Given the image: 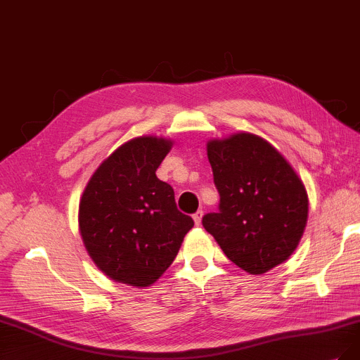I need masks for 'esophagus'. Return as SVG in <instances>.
Listing matches in <instances>:
<instances>
[{"mask_svg":"<svg viewBox=\"0 0 360 360\" xmlns=\"http://www.w3.org/2000/svg\"><path fill=\"white\" fill-rule=\"evenodd\" d=\"M202 218H203V210H197L195 214L193 215V219H194L195 225H200L202 224Z\"/></svg>","mask_w":360,"mask_h":360,"instance_id":"34e87169","label":"esophagus"}]
</instances>
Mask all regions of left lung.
<instances>
[{
	"instance_id": "8db88e82",
	"label": "left lung",
	"mask_w": 360,
	"mask_h": 360,
	"mask_svg": "<svg viewBox=\"0 0 360 360\" xmlns=\"http://www.w3.org/2000/svg\"><path fill=\"white\" fill-rule=\"evenodd\" d=\"M219 193V212L203 227L224 254L249 274H264L297 249L309 218L301 178L274 146L254 133L206 145Z\"/></svg>"
}]
</instances>
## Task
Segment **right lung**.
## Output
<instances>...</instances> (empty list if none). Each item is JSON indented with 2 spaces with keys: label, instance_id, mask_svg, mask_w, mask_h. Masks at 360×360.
<instances>
[{
  "label": "right lung",
  "instance_id": "obj_1",
  "mask_svg": "<svg viewBox=\"0 0 360 360\" xmlns=\"http://www.w3.org/2000/svg\"><path fill=\"white\" fill-rule=\"evenodd\" d=\"M173 142L141 136L101 163L83 191L78 227L87 254L114 282L150 286L178 255L194 225L155 175Z\"/></svg>",
  "mask_w": 360,
  "mask_h": 360
}]
</instances>
